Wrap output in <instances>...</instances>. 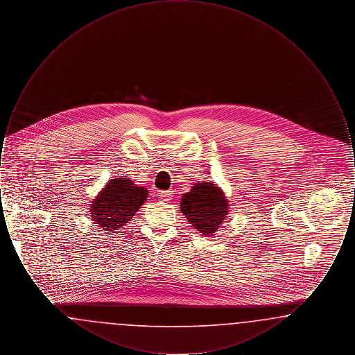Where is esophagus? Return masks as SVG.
<instances>
[{
    "label": "esophagus",
    "instance_id": "esophagus-1",
    "mask_svg": "<svg viewBox=\"0 0 355 355\" xmlns=\"http://www.w3.org/2000/svg\"><path fill=\"white\" fill-rule=\"evenodd\" d=\"M171 196H173V190H159V191L157 193V197H158L159 200H162V201H169L170 198H171Z\"/></svg>",
    "mask_w": 355,
    "mask_h": 355
}]
</instances>
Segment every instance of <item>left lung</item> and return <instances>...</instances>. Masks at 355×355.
I'll return each instance as SVG.
<instances>
[{"instance_id": "8db88e82", "label": "left lung", "mask_w": 355, "mask_h": 355, "mask_svg": "<svg viewBox=\"0 0 355 355\" xmlns=\"http://www.w3.org/2000/svg\"><path fill=\"white\" fill-rule=\"evenodd\" d=\"M181 211L200 233L210 236L226 218L227 201L214 184L200 182L184 194Z\"/></svg>"}]
</instances>
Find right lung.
I'll list each match as a JSON object with an SVG mask.
<instances>
[{
    "mask_svg": "<svg viewBox=\"0 0 355 355\" xmlns=\"http://www.w3.org/2000/svg\"><path fill=\"white\" fill-rule=\"evenodd\" d=\"M148 190L126 178L107 182L103 191L93 201L92 220L106 230H117L135 217V211L145 202Z\"/></svg>",
    "mask_w": 355,
    "mask_h": 355,
    "instance_id": "obj_1",
    "label": "right lung"
}]
</instances>
